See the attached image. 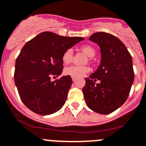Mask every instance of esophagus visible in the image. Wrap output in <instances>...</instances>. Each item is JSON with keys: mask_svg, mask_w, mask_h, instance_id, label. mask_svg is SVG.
Segmentation results:
<instances>
[{"mask_svg": "<svg viewBox=\"0 0 146 146\" xmlns=\"http://www.w3.org/2000/svg\"><path fill=\"white\" fill-rule=\"evenodd\" d=\"M72 79H73V82H76V79L74 77H72Z\"/></svg>", "mask_w": 146, "mask_h": 146, "instance_id": "34e87169", "label": "esophagus"}]
</instances>
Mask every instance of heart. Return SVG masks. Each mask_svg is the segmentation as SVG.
Listing matches in <instances>:
<instances>
[{
  "label": "heart",
  "mask_w": 146,
  "mask_h": 146,
  "mask_svg": "<svg viewBox=\"0 0 146 146\" xmlns=\"http://www.w3.org/2000/svg\"><path fill=\"white\" fill-rule=\"evenodd\" d=\"M81 49L83 51L85 54L88 57H93L95 54V51L93 47L85 45V46H82ZM62 61L65 64H68L72 61L73 59V50L71 48H68L62 54ZM90 70L89 67L87 66H76V65H73L70 67H66L64 69V74L67 76H70L71 77L74 78H80L82 77L88 73Z\"/></svg>",
  "instance_id": "b5f03b06"
}]
</instances>
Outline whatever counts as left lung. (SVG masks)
<instances>
[{
    "label": "left lung",
    "instance_id": "1",
    "mask_svg": "<svg viewBox=\"0 0 146 146\" xmlns=\"http://www.w3.org/2000/svg\"><path fill=\"white\" fill-rule=\"evenodd\" d=\"M89 40L100 46L101 61L98 70L85 79V103L94 112L110 114L128 98L134 81L132 57L124 43L112 34L97 32ZM97 80L100 84H95Z\"/></svg>",
    "mask_w": 146,
    "mask_h": 146
}]
</instances>
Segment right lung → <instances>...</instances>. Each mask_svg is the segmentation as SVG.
<instances>
[{
	"label": "right lung",
	"mask_w": 146,
	"mask_h": 146,
	"mask_svg": "<svg viewBox=\"0 0 146 146\" xmlns=\"http://www.w3.org/2000/svg\"><path fill=\"white\" fill-rule=\"evenodd\" d=\"M83 40L46 31L26 42L15 61L14 80L21 100L29 110L47 115L64 105L72 79L64 76L52 82L51 77L62 73L63 53Z\"/></svg>",
	"instance_id": "add662e5"
}]
</instances>
